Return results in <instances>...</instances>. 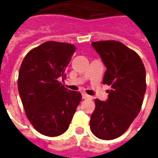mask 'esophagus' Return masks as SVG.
Listing matches in <instances>:
<instances>
[{
  "label": "esophagus",
  "instance_id": "obj_1",
  "mask_svg": "<svg viewBox=\"0 0 158 158\" xmlns=\"http://www.w3.org/2000/svg\"><path fill=\"white\" fill-rule=\"evenodd\" d=\"M82 98H83V99H91L92 98H91L90 96H89V95L86 94V93H82Z\"/></svg>",
  "mask_w": 158,
  "mask_h": 158
}]
</instances>
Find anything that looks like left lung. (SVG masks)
<instances>
[{"label":"left lung","mask_w":158,"mask_h":158,"mask_svg":"<svg viewBox=\"0 0 158 158\" xmlns=\"http://www.w3.org/2000/svg\"><path fill=\"white\" fill-rule=\"evenodd\" d=\"M106 67L103 83L111 85L106 101L95 100L90 130L102 140L123 135L141 111L146 92V70L136 52L124 44L106 40L92 42Z\"/></svg>","instance_id":"8db88e82"}]
</instances>
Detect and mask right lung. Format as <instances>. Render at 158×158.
<instances>
[{
	"instance_id": "add662e5",
	"label": "right lung",
	"mask_w": 158,
	"mask_h": 158,
	"mask_svg": "<svg viewBox=\"0 0 158 158\" xmlns=\"http://www.w3.org/2000/svg\"><path fill=\"white\" fill-rule=\"evenodd\" d=\"M76 46L48 41L31 50L18 74V91L28 119L46 136L68 130L82 94L66 89L59 78L65 76Z\"/></svg>"
}]
</instances>
